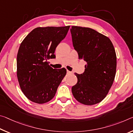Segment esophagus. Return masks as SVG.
Masks as SVG:
<instances>
[{
    "label": "esophagus",
    "mask_w": 133,
    "mask_h": 133,
    "mask_svg": "<svg viewBox=\"0 0 133 133\" xmlns=\"http://www.w3.org/2000/svg\"><path fill=\"white\" fill-rule=\"evenodd\" d=\"M67 74H72V72H71V71H70L68 70H67Z\"/></svg>",
    "instance_id": "esophagus-1"
}]
</instances>
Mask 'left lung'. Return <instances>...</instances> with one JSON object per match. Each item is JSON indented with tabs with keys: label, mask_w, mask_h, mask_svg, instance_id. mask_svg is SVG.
<instances>
[{
	"label": "left lung",
	"mask_w": 133,
	"mask_h": 133,
	"mask_svg": "<svg viewBox=\"0 0 133 133\" xmlns=\"http://www.w3.org/2000/svg\"><path fill=\"white\" fill-rule=\"evenodd\" d=\"M79 59L86 62L83 74L75 73L77 82L71 92L78 102L92 105L106 97L114 81L117 56L112 42L94 29L77 26L70 29Z\"/></svg>",
	"instance_id": "left-lung-1"
}]
</instances>
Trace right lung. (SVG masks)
<instances>
[{"instance_id": "add662e5", "label": "right lung", "mask_w": 133, "mask_h": 133, "mask_svg": "<svg viewBox=\"0 0 133 133\" xmlns=\"http://www.w3.org/2000/svg\"><path fill=\"white\" fill-rule=\"evenodd\" d=\"M70 26L38 27L21 43L17 54L16 75L23 94L37 104L48 102L55 96L66 69H52L48 60L66 37Z\"/></svg>"}]
</instances>
